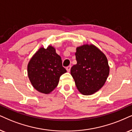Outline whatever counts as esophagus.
<instances>
[{"mask_svg": "<svg viewBox=\"0 0 132 132\" xmlns=\"http://www.w3.org/2000/svg\"><path fill=\"white\" fill-rule=\"evenodd\" d=\"M71 66H68L66 67V70H67L68 72H69L70 70H71Z\"/></svg>", "mask_w": 132, "mask_h": 132, "instance_id": "obj_1", "label": "esophagus"}]
</instances>
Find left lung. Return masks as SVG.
<instances>
[{"instance_id": "1", "label": "left lung", "mask_w": 132, "mask_h": 132, "mask_svg": "<svg viewBox=\"0 0 132 132\" xmlns=\"http://www.w3.org/2000/svg\"><path fill=\"white\" fill-rule=\"evenodd\" d=\"M77 64L71 69L78 91L83 95H91L103 86L109 75L107 58L93 44H85L76 49Z\"/></svg>"}]
</instances>
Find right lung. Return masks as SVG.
Segmentation results:
<instances>
[{
	"label": "right lung",
	"instance_id": "obj_1",
	"mask_svg": "<svg viewBox=\"0 0 132 132\" xmlns=\"http://www.w3.org/2000/svg\"><path fill=\"white\" fill-rule=\"evenodd\" d=\"M60 56L54 47H41L30 60L27 66L29 80L38 91L49 94L58 85L60 77L66 72Z\"/></svg>",
	"mask_w": 132,
	"mask_h": 132
}]
</instances>
